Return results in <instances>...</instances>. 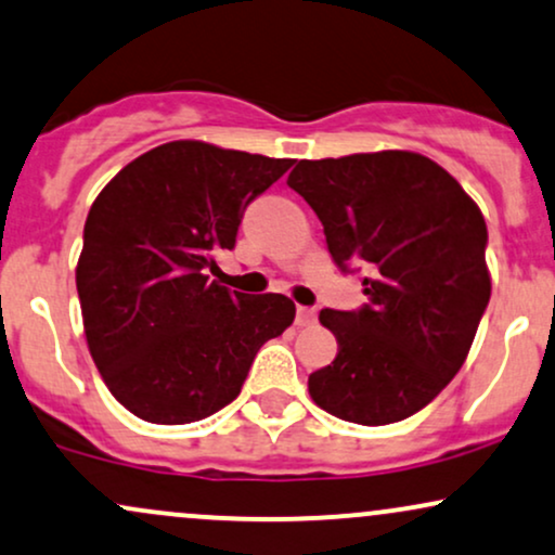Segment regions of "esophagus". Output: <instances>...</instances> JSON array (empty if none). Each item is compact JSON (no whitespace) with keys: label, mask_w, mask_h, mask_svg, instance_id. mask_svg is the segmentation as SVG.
I'll use <instances>...</instances> for the list:
<instances>
[{"label":"esophagus","mask_w":555,"mask_h":555,"mask_svg":"<svg viewBox=\"0 0 555 555\" xmlns=\"http://www.w3.org/2000/svg\"><path fill=\"white\" fill-rule=\"evenodd\" d=\"M296 324H298V326H311V324H317V309H309V306H298V311H296Z\"/></svg>","instance_id":"34e87169"}]
</instances>
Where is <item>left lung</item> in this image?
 <instances>
[{"label": "left lung", "mask_w": 555, "mask_h": 555, "mask_svg": "<svg viewBox=\"0 0 555 555\" xmlns=\"http://www.w3.org/2000/svg\"><path fill=\"white\" fill-rule=\"evenodd\" d=\"M288 188L324 225L334 262H365L367 306L321 309L337 337L309 375L317 406L380 427L427 406L455 378L491 298L487 221L440 164L416 152L298 162Z\"/></svg>", "instance_id": "8db88e82"}]
</instances>
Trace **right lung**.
Instances as JSON below:
<instances>
[{
    "instance_id": "obj_1",
    "label": "right lung",
    "mask_w": 555,
    "mask_h": 555,
    "mask_svg": "<svg viewBox=\"0 0 555 555\" xmlns=\"http://www.w3.org/2000/svg\"><path fill=\"white\" fill-rule=\"evenodd\" d=\"M293 159L169 141L120 169L94 197L77 262L85 337L128 412L188 424L234 401L267 339L296 319L280 293H231L205 270L234 249L244 208Z\"/></svg>"
}]
</instances>
